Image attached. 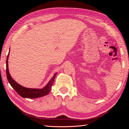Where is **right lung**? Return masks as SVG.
Segmentation results:
<instances>
[{"label": "right lung", "instance_id": "obj_1", "mask_svg": "<svg viewBox=\"0 0 129 129\" xmlns=\"http://www.w3.org/2000/svg\"><path fill=\"white\" fill-rule=\"evenodd\" d=\"M9 56V53L8 55L7 56L6 60V76L7 79L9 82L18 94L24 98L27 99H36L38 97H41L44 96L45 95H48L50 91V90L52 89V87L53 84V82L55 79V76L57 73L54 74L53 77L52 78L51 80L49 81L47 85L45 87L42 89H30L21 86L20 84L15 82L12 77L11 76L9 71L8 68V58Z\"/></svg>", "mask_w": 129, "mask_h": 129}]
</instances>
